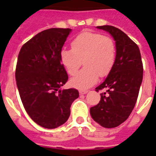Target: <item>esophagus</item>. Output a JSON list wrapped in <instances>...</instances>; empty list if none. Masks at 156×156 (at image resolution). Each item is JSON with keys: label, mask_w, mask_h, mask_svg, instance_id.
Masks as SVG:
<instances>
[{"label": "esophagus", "mask_w": 156, "mask_h": 156, "mask_svg": "<svg viewBox=\"0 0 156 156\" xmlns=\"http://www.w3.org/2000/svg\"><path fill=\"white\" fill-rule=\"evenodd\" d=\"M87 92H88L87 90H79V94H80V95H85V94H87Z\"/></svg>", "instance_id": "1"}]
</instances>
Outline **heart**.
<instances>
[{
	"instance_id": "1",
	"label": "heart",
	"mask_w": 156,
	"mask_h": 156,
	"mask_svg": "<svg viewBox=\"0 0 156 156\" xmlns=\"http://www.w3.org/2000/svg\"><path fill=\"white\" fill-rule=\"evenodd\" d=\"M71 48L61 50L60 61L70 75L77 73L83 61L85 67L70 79L71 86L78 89L90 87L100 75H108L116 61L114 41L99 33L82 32L72 41Z\"/></svg>"
}]
</instances>
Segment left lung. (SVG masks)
<instances>
[{"label":"left lung","instance_id":"1","mask_svg":"<svg viewBox=\"0 0 156 156\" xmlns=\"http://www.w3.org/2000/svg\"><path fill=\"white\" fill-rule=\"evenodd\" d=\"M96 28L105 30L115 40L116 61L105 80L95 88L100 103L90 109V116L104 128H115L123 123L133 111L143 82V66L138 45L122 30L112 26Z\"/></svg>","mask_w":156,"mask_h":156}]
</instances>
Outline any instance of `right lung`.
Listing matches in <instances>:
<instances>
[{"instance_id": "1", "label": "right lung", "mask_w": 156, "mask_h": 156, "mask_svg": "<svg viewBox=\"0 0 156 156\" xmlns=\"http://www.w3.org/2000/svg\"><path fill=\"white\" fill-rule=\"evenodd\" d=\"M71 29L43 30L26 43L18 54L15 78L24 108L39 126L55 129L66 123L78 90L61 87L68 74L60 61V52Z\"/></svg>"}]
</instances>
